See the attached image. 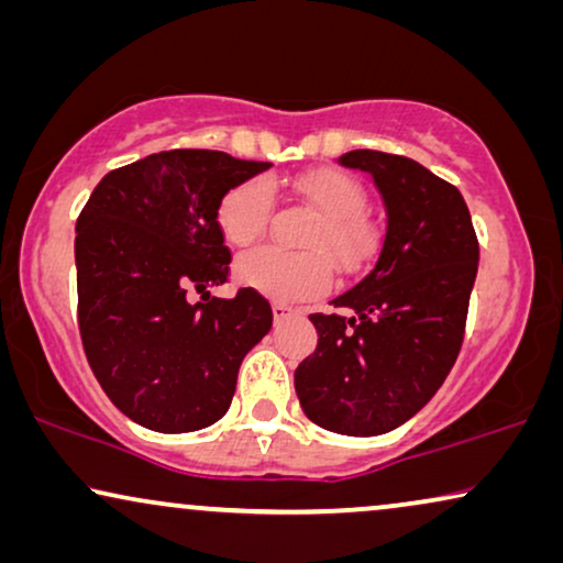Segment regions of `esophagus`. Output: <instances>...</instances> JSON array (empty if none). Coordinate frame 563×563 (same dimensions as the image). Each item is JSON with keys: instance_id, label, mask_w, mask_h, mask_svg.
<instances>
[{"instance_id": "obj_1", "label": "esophagus", "mask_w": 563, "mask_h": 563, "mask_svg": "<svg viewBox=\"0 0 563 563\" xmlns=\"http://www.w3.org/2000/svg\"><path fill=\"white\" fill-rule=\"evenodd\" d=\"M291 314H295V310H291L289 305H282V302L274 305V320L276 322H284L287 318H291Z\"/></svg>"}]
</instances>
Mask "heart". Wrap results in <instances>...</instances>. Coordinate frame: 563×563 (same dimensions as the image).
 Wrapping results in <instances>:
<instances>
[{
  "label": "heart",
  "mask_w": 563,
  "mask_h": 563,
  "mask_svg": "<svg viewBox=\"0 0 563 563\" xmlns=\"http://www.w3.org/2000/svg\"><path fill=\"white\" fill-rule=\"evenodd\" d=\"M291 189L318 210V220L305 238L310 251H282L261 245L243 253L235 264L238 282L279 299L299 302L322 295L330 287V264L351 274L372 258L376 228L364 214L366 191L351 174L318 168L291 181ZM272 218V189L266 181L249 179L222 197L218 225L233 245H249L264 233Z\"/></svg>",
  "instance_id": "obj_1"
}]
</instances>
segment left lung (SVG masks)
I'll return each instance as SVG.
<instances>
[{"label":"left lung","mask_w":563,"mask_h":563,"mask_svg":"<svg viewBox=\"0 0 563 563\" xmlns=\"http://www.w3.org/2000/svg\"><path fill=\"white\" fill-rule=\"evenodd\" d=\"M384 199L387 230L372 272L310 314L318 349L295 372L299 405L341 435L389 433L420 412L456 364L479 266L472 214L453 184L418 161L349 151Z\"/></svg>","instance_id":"left-lung-1"}]
</instances>
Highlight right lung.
<instances>
[{
  "instance_id": "right-lung-1",
  "label": "right lung",
  "mask_w": 563,
  "mask_h": 563,
  "mask_svg": "<svg viewBox=\"0 0 563 563\" xmlns=\"http://www.w3.org/2000/svg\"><path fill=\"white\" fill-rule=\"evenodd\" d=\"M272 168L222 151L176 148L114 168L76 220L84 353L122 415L156 433L218 422L245 353L272 330L256 289L210 297L228 279L222 197ZM191 290L205 303H189Z\"/></svg>"
}]
</instances>
